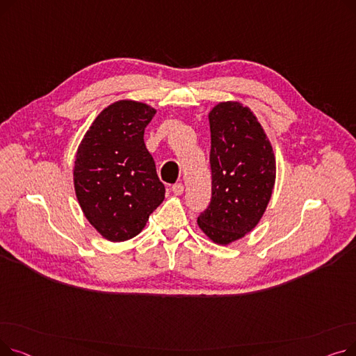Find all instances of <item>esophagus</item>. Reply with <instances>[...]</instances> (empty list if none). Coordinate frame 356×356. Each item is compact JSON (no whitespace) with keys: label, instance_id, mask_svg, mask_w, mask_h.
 I'll use <instances>...</instances> for the list:
<instances>
[{"label":"esophagus","instance_id":"obj_1","mask_svg":"<svg viewBox=\"0 0 356 356\" xmlns=\"http://www.w3.org/2000/svg\"><path fill=\"white\" fill-rule=\"evenodd\" d=\"M172 191H173V193H175L176 196H180V195L183 193V191H184V186H183L181 183H176V184H173Z\"/></svg>","mask_w":356,"mask_h":356}]
</instances>
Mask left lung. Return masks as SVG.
Wrapping results in <instances>:
<instances>
[{"mask_svg":"<svg viewBox=\"0 0 356 356\" xmlns=\"http://www.w3.org/2000/svg\"><path fill=\"white\" fill-rule=\"evenodd\" d=\"M208 118L212 200L197 225L213 244L229 245L263 218L275 183V156L264 128L244 104L219 102Z\"/></svg>","mask_w":356,"mask_h":356,"instance_id":"left-lung-1","label":"left lung"}]
</instances>
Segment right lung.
<instances>
[{
	"instance_id": "obj_1",
	"label": "right lung",
	"mask_w": 356,
	"mask_h": 356,
	"mask_svg": "<svg viewBox=\"0 0 356 356\" xmlns=\"http://www.w3.org/2000/svg\"><path fill=\"white\" fill-rule=\"evenodd\" d=\"M152 105L121 99L104 108L85 133L73 165L79 207L97 232L122 242L138 235L164 200V184L144 144Z\"/></svg>"
}]
</instances>
